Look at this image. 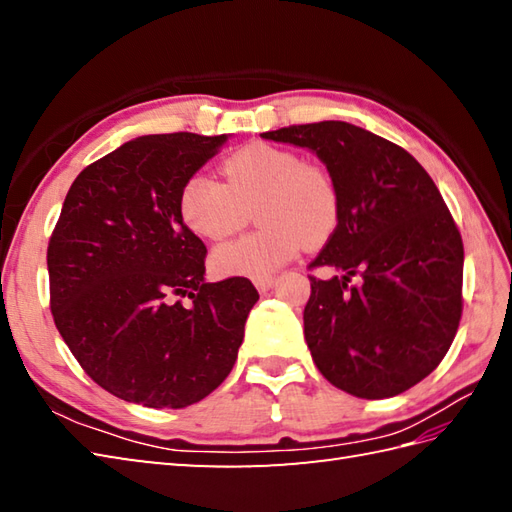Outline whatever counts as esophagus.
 Returning a JSON list of instances; mask_svg holds the SVG:
<instances>
[{"label":"esophagus","instance_id":"obj_1","mask_svg":"<svg viewBox=\"0 0 512 512\" xmlns=\"http://www.w3.org/2000/svg\"><path fill=\"white\" fill-rule=\"evenodd\" d=\"M275 286V279L273 277H264V279H255V288L259 292H266Z\"/></svg>","mask_w":512,"mask_h":512}]
</instances>
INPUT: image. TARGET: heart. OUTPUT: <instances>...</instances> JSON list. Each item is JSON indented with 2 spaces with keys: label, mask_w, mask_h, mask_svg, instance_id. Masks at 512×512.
<instances>
[{
  "label": "heart",
  "mask_w": 512,
  "mask_h": 512,
  "mask_svg": "<svg viewBox=\"0 0 512 512\" xmlns=\"http://www.w3.org/2000/svg\"><path fill=\"white\" fill-rule=\"evenodd\" d=\"M222 176L217 182L195 173L178 198L189 231L213 242L239 231L258 204L255 222L262 228L211 253L217 275L270 277L297 257L301 242L319 248L339 226L341 200L332 178L286 147L248 143L222 162Z\"/></svg>",
  "instance_id": "1"
}]
</instances>
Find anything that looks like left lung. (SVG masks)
<instances>
[{
  "instance_id": "1",
  "label": "left lung",
  "mask_w": 512,
  "mask_h": 512,
  "mask_svg": "<svg viewBox=\"0 0 512 512\" xmlns=\"http://www.w3.org/2000/svg\"><path fill=\"white\" fill-rule=\"evenodd\" d=\"M262 138L314 151L339 191V226L310 268L341 277H310L303 310L314 365L358 398L402 394L440 365L462 317L464 246L438 187L405 149L343 121Z\"/></svg>"
}]
</instances>
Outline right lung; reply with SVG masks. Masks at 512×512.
<instances>
[{
	"mask_svg": "<svg viewBox=\"0 0 512 512\" xmlns=\"http://www.w3.org/2000/svg\"><path fill=\"white\" fill-rule=\"evenodd\" d=\"M226 140L134 138L85 167L65 195L48 244L54 325L116 398L182 409L235 365L259 295L244 277L204 281L206 246L178 209L184 180Z\"/></svg>",
	"mask_w": 512,
	"mask_h": 512,
	"instance_id": "1",
	"label": "right lung"
}]
</instances>
